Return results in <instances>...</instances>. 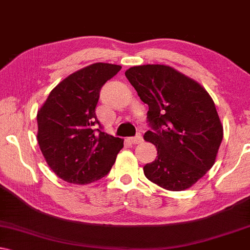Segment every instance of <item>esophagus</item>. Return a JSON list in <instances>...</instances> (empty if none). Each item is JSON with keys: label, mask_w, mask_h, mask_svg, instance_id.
Returning <instances> with one entry per match:
<instances>
[{"label": "esophagus", "mask_w": 250, "mask_h": 250, "mask_svg": "<svg viewBox=\"0 0 250 250\" xmlns=\"http://www.w3.org/2000/svg\"><path fill=\"white\" fill-rule=\"evenodd\" d=\"M128 140H130L132 144H140V143H143L144 138H143V135H141V134L139 133V134H137V135H135V137L128 138Z\"/></svg>", "instance_id": "1"}]
</instances>
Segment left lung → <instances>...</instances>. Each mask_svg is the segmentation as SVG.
<instances>
[{
  "mask_svg": "<svg viewBox=\"0 0 250 250\" xmlns=\"http://www.w3.org/2000/svg\"><path fill=\"white\" fill-rule=\"evenodd\" d=\"M125 75L148 105L152 130L144 138L158 148L145 176L170 191L193 186L214 165L223 140L213 100L199 83L165 64L131 67Z\"/></svg>",
  "mask_w": 250,
  "mask_h": 250,
  "instance_id": "8db88e82",
  "label": "left lung"
}]
</instances>
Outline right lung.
I'll return each instance as SVG.
<instances>
[{
    "label": "right lung",
    "mask_w": 250,
    "mask_h": 250,
    "mask_svg": "<svg viewBox=\"0 0 250 250\" xmlns=\"http://www.w3.org/2000/svg\"><path fill=\"white\" fill-rule=\"evenodd\" d=\"M122 67L97 62L73 73L50 92L37 113L42 155L61 180L88 184L106 176L124 140L103 132L97 119L100 91Z\"/></svg>",
    "instance_id": "right-lung-1"
}]
</instances>
